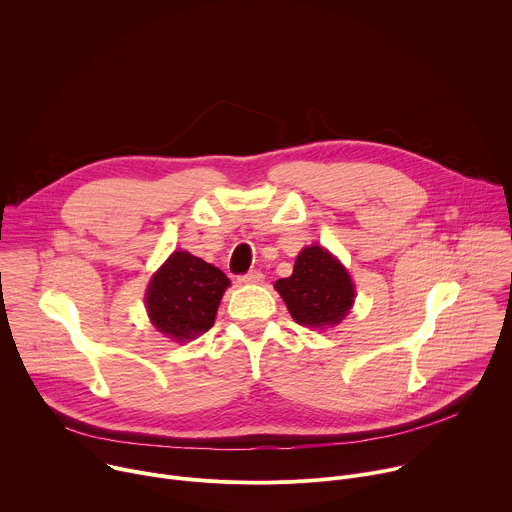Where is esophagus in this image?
<instances>
[{
  "label": "esophagus",
  "mask_w": 512,
  "mask_h": 512,
  "mask_svg": "<svg viewBox=\"0 0 512 512\" xmlns=\"http://www.w3.org/2000/svg\"><path fill=\"white\" fill-rule=\"evenodd\" d=\"M241 283H261L263 281V273L261 271H249L245 275L239 277Z\"/></svg>",
  "instance_id": "34e87169"
}]
</instances>
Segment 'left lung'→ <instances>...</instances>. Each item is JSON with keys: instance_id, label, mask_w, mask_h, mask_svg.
Listing matches in <instances>:
<instances>
[{"instance_id": "1", "label": "left lung", "mask_w": 512, "mask_h": 512, "mask_svg": "<svg viewBox=\"0 0 512 512\" xmlns=\"http://www.w3.org/2000/svg\"><path fill=\"white\" fill-rule=\"evenodd\" d=\"M275 289L291 318L308 328L340 324L354 304V283L346 267L320 245L302 249L294 273L277 279Z\"/></svg>"}]
</instances>
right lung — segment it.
<instances>
[{"label":"right lung","mask_w":512,"mask_h":512,"mask_svg":"<svg viewBox=\"0 0 512 512\" xmlns=\"http://www.w3.org/2000/svg\"><path fill=\"white\" fill-rule=\"evenodd\" d=\"M229 277L188 251H174L154 273L145 308L152 324L174 342L194 340L212 328Z\"/></svg>","instance_id":"1"}]
</instances>
